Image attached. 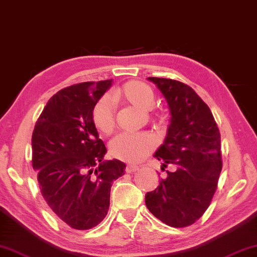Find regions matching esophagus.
<instances>
[{
	"instance_id": "1",
	"label": "esophagus",
	"mask_w": 257,
	"mask_h": 257,
	"mask_svg": "<svg viewBox=\"0 0 257 257\" xmlns=\"http://www.w3.org/2000/svg\"><path fill=\"white\" fill-rule=\"evenodd\" d=\"M139 169V167L136 166V165H127L126 166V172L127 173H133V172H137V170Z\"/></svg>"
}]
</instances>
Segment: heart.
Segmentation results:
<instances>
[{
    "label": "heart",
    "mask_w": 257,
    "mask_h": 257,
    "mask_svg": "<svg viewBox=\"0 0 257 257\" xmlns=\"http://www.w3.org/2000/svg\"><path fill=\"white\" fill-rule=\"evenodd\" d=\"M113 99H121L141 110H151L154 105L155 95L150 85L140 81H130L119 90L112 92ZM91 120L95 128L102 135L109 136L116 127V118L112 102L102 97L91 110ZM159 124H165L166 116L156 114ZM155 139L147 133H120L110 141L109 152L114 159L127 162H139L155 148Z\"/></svg>",
    "instance_id": "b5f03b06"
}]
</instances>
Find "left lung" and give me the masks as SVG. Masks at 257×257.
Returning a JSON list of instances; mask_svg holds the SVG:
<instances>
[{"instance_id":"obj_1","label":"left lung","mask_w":257,"mask_h":257,"mask_svg":"<svg viewBox=\"0 0 257 257\" xmlns=\"http://www.w3.org/2000/svg\"><path fill=\"white\" fill-rule=\"evenodd\" d=\"M168 103L170 124L154 156L161 169L172 163L154 191L145 197L147 209L172 227H187L202 217L217 190L222 161L220 133L206 103L180 81L148 77Z\"/></svg>"}]
</instances>
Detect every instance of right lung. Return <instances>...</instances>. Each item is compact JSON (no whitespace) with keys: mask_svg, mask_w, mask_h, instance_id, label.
Here are the masks:
<instances>
[{"mask_svg":"<svg viewBox=\"0 0 257 257\" xmlns=\"http://www.w3.org/2000/svg\"><path fill=\"white\" fill-rule=\"evenodd\" d=\"M112 80L82 82L52 96L32 133V167L40 192L55 217L73 229H90L107 214L114 180L125 163L103 160L105 145L91 110Z\"/></svg>","mask_w":257,"mask_h":257,"instance_id":"right-lung-1","label":"right lung"}]
</instances>
